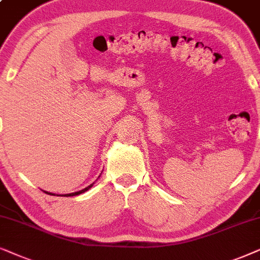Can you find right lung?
Instances as JSON below:
<instances>
[{
  "label": "right lung",
  "instance_id": "obj_1",
  "mask_svg": "<svg viewBox=\"0 0 260 260\" xmlns=\"http://www.w3.org/2000/svg\"><path fill=\"white\" fill-rule=\"evenodd\" d=\"M94 185V183H92V184H90L89 186H86V188H84V189H82V190H79V191H76V192H71V193H65V195H60V196H65V197H69V196H77V195H81V193H83V192H85L86 190H89L90 188H91V186ZM46 192V191H45ZM47 193V192H46ZM50 193V192H48ZM51 195V193H50ZM52 195H53V193H52Z\"/></svg>",
  "mask_w": 260,
  "mask_h": 260
}]
</instances>
